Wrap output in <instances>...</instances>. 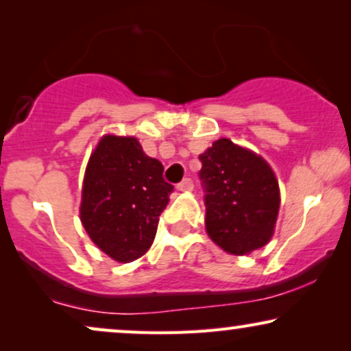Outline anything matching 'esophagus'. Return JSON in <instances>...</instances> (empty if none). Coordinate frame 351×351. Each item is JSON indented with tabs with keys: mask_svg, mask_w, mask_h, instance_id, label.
Segmentation results:
<instances>
[{
	"mask_svg": "<svg viewBox=\"0 0 351 351\" xmlns=\"http://www.w3.org/2000/svg\"><path fill=\"white\" fill-rule=\"evenodd\" d=\"M177 190H179V191H191V190H193V180L184 179L179 185H177Z\"/></svg>",
	"mask_w": 351,
	"mask_h": 351,
	"instance_id": "34e87169",
	"label": "esophagus"
}]
</instances>
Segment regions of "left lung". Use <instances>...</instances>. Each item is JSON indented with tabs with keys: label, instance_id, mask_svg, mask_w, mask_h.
Listing matches in <instances>:
<instances>
[{
	"label": "left lung",
	"instance_id": "1",
	"mask_svg": "<svg viewBox=\"0 0 351 351\" xmlns=\"http://www.w3.org/2000/svg\"><path fill=\"white\" fill-rule=\"evenodd\" d=\"M199 161L209 238L234 256L265 246L280 210V185L270 165L230 138L215 141Z\"/></svg>",
	"mask_w": 351,
	"mask_h": 351
}]
</instances>
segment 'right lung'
Listing matches in <instances>:
<instances>
[{"instance_id":"1","label":"right lung","mask_w":351,"mask_h":351,"mask_svg":"<svg viewBox=\"0 0 351 351\" xmlns=\"http://www.w3.org/2000/svg\"><path fill=\"white\" fill-rule=\"evenodd\" d=\"M136 137L104 136L89 158L81 190V223L100 251L132 262L150 249L174 186Z\"/></svg>"}]
</instances>
